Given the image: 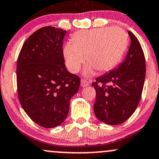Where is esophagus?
Segmentation results:
<instances>
[{"label":"esophagus","instance_id":"34e87169","mask_svg":"<svg viewBox=\"0 0 159 159\" xmlns=\"http://www.w3.org/2000/svg\"><path fill=\"white\" fill-rule=\"evenodd\" d=\"M89 82L88 81H86V80H82V81H81V86L82 87V88H86V87L89 86Z\"/></svg>","mask_w":159,"mask_h":159}]
</instances>
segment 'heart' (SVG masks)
<instances>
[{
  "label": "heart",
  "instance_id": "1",
  "mask_svg": "<svg viewBox=\"0 0 159 159\" xmlns=\"http://www.w3.org/2000/svg\"><path fill=\"white\" fill-rule=\"evenodd\" d=\"M71 41L63 48L66 67L76 73L86 60L84 75L90 76L96 70L104 73L116 67L126 50L128 35L116 26L99 28L78 31Z\"/></svg>",
  "mask_w": 159,
  "mask_h": 159
}]
</instances>
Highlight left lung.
I'll use <instances>...</instances> for the list:
<instances>
[{
    "label": "left lung",
    "instance_id": "left-lung-1",
    "mask_svg": "<svg viewBox=\"0 0 159 159\" xmlns=\"http://www.w3.org/2000/svg\"><path fill=\"white\" fill-rule=\"evenodd\" d=\"M128 31L131 42L126 58L116 69L96 78L94 113L99 121L117 125L128 120L138 106L146 76V60L138 39Z\"/></svg>",
    "mask_w": 159,
    "mask_h": 159
}]
</instances>
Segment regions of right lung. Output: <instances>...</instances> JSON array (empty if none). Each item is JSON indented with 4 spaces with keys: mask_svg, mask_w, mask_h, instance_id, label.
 Instances as JSON below:
<instances>
[{
    "mask_svg": "<svg viewBox=\"0 0 159 159\" xmlns=\"http://www.w3.org/2000/svg\"><path fill=\"white\" fill-rule=\"evenodd\" d=\"M66 33L52 26L38 29L23 43L17 60L21 105L33 121L46 128L65 121L70 99L81 82L66 67L62 53Z\"/></svg>",
    "mask_w": 159,
    "mask_h": 159,
    "instance_id": "obj_1",
    "label": "right lung"
}]
</instances>
